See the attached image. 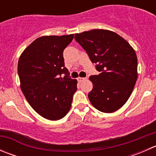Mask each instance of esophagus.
Segmentation results:
<instances>
[{
    "mask_svg": "<svg viewBox=\"0 0 156 156\" xmlns=\"http://www.w3.org/2000/svg\"><path fill=\"white\" fill-rule=\"evenodd\" d=\"M85 79H86L85 78H81V77L78 78V81H79V82H82V81H84Z\"/></svg>",
    "mask_w": 156,
    "mask_h": 156,
    "instance_id": "34e87169",
    "label": "esophagus"
}]
</instances>
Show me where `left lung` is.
Segmentation results:
<instances>
[{
	"label": "left lung",
	"mask_w": 156,
	"mask_h": 156,
	"mask_svg": "<svg viewBox=\"0 0 156 156\" xmlns=\"http://www.w3.org/2000/svg\"><path fill=\"white\" fill-rule=\"evenodd\" d=\"M75 40L96 63L99 75H91V104L102 112L119 109L130 97L137 79V58L134 50L113 31L94 29L75 34Z\"/></svg>",
	"instance_id": "8db88e82"
}]
</instances>
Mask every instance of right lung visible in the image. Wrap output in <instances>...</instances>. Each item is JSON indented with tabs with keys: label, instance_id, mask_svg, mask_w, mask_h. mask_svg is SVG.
<instances>
[{
	"label": "right lung",
	"instance_id": "obj_1",
	"mask_svg": "<svg viewBox=\"0 0 156 156\" xmlns=\"http://www.w3.org/2000/svg\"><path fill=\"white\" fill-rule=\"evenodd\" d=\"M74 34L43 36L23 51L18 62L21 90L30 106L49 120H59L68 113L77 81L69 77L63 51Z\"/></svg>",
	"mask_w": 156,
	"mask_h": 156
}]
</instances>
